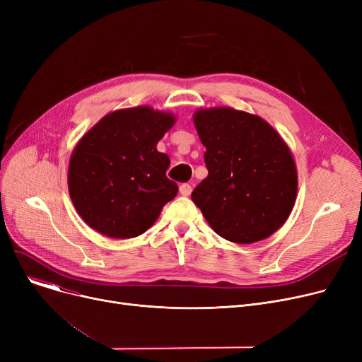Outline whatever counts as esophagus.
Returning <instances> with one entry per match:
<instances>
[{
	"mask_svg": "<svg viewBox=\"0 0 362 362\" xmlns=\"http://www.w3.org/2000/svg\"><path fill=\"white\" fill-rule=\"evenodd\" d=\"M179 191H180V194L183 197H189V195H191V192H192V186L189 185V183H183V185H180Z\"/></svg>",
	"mask_w": 362,
	"mask_h": 362,
	"instance_id": "esophagus-1",
	"label": "esophagus"
}]
</instances>
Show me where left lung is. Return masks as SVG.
I'll list each match as a JSON object with an SVG mask.
<instances>
[{
  "label": "left lung",
  "instance_id": "left-lung-1",
  "mask_svg": "<svg viewBox=\"0 0 362 362\" xmlns=\"http://www.w3.org/2000/svg\"><path fill=\"white\" fill-rule=\"evenodd\" d=\"M194 122L208 176L191 197L208 224L235 243L272 236L296 199V167L288 145L267 122L233 108L199 110Z\"/></svg>",
  "mask_w": 362,
  "mask_h": 362
}]
</instances>
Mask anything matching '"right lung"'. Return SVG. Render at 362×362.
Segmentation results:
<instances>
[{
  "instance_id": "add662e5",
  "label": "right lung",
  "mask_w": 362,
  "mask_h": 362,
  "mask_svg": "<svg viewBox=\"0 0 362 362\" xmlns=\"http://www.w3.org/2000/svg\"><path fill=\"white\" fill-rule=\"evenodd\" d=\"M175 116L149 107L107 114L76 145L69 164V192L76 211L108 238L142 235L177 195L165 176L170 158L158 141Z\"/></svg>"
}]
</instances>
